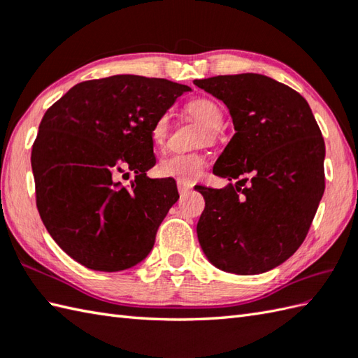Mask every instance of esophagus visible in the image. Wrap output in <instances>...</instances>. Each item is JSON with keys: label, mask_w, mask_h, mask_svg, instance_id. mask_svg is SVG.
<instances>
[{"label": "esophagus", "mask_w": 358, "mask_h": 358, "mask_svg": "<svg viewBox=\"0 0 358 358\" xmlns=\"http://www.w3.org/2000/svg\"><path fill=\"white\" fill-rule=\"evenodd\" d=\"M177 186H178V191H180L181 195L191 192V189H192V185L191 183H186V181H178Z\"/></svg>", "instance_id": "34e87169"}]
</instances>
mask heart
<instances>
[{
	"instance_id": "b5f03b06",
	"label": "heart",
	"mask_w": 358,
	"mask_h": 358,
	"mask_svg": "<svg viewBox=\"0 0 358 358\" xmlns=\"http://www.w3.org/2000/svg\"><path fill=\"white\" fill-rule=\"evenodd\" d=\"M187 112L199 121L208 136L217 132L223 124V110L209 98H195L187 104ZM167 132H169V115H159L152 126V141L155 146H163ZM206 159L200 154H171L158 163V173L180 181H194L200 177Z\"/></svg>"
}]
</instances>
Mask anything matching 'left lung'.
<instances>
[{
    "instance_id": "left-lung-1",
    "label": "left lung",
    "mask_w": 358,
    "mask_h": 358,
    "mask_svg": "<svg viewBox=\"0 0 358 358\" xmlns=\"http://www.w3.org/2000/svg\"><path fill=\"white\" fill-rule=\"evenodd\" d=\"M194 85L226 104L235 129L214 164L229 183L196 187L206 201L196 224L200 246L224 272H268L300 248L323 196L320 127L305 98L266 75H218Z\"/></svg>"
}]
</instances>
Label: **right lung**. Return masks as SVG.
Segmentation results:
<instances>
[{
  "label": "right lung",
  "instance_id": "1",
  "mask_svg": "<svg viewBox=\"0 0 358 358\" xmlns=\"http://www.w3.org/2000/svg\"><path fill=\"white\" fill-rule=\"evenodd\" d=\"M192 90L162 78L113 75L73 86L44 113L32 148L36 206L57 245L87 269L134 268L180 199L172 178L152 180V126ZM136 173L131 186L118 174Z\"/></svg>",
  "mask_w": 358,
  "mask_h": 358
}]
</instances>
